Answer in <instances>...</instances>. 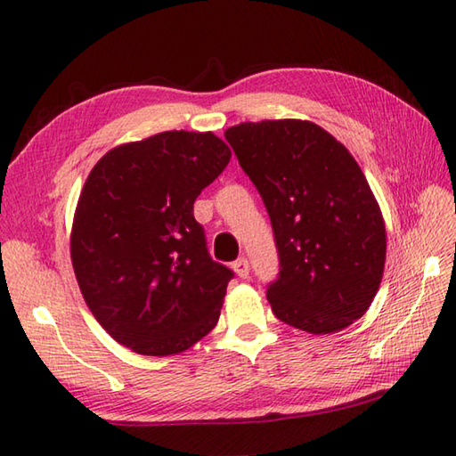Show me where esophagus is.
I'll return each instance as SVG.
<instances>
[{"mask_svg": "<svg viewBox=\"0 0 456 456\" xmlns=\"http://www.w3.org/2000/svg\"><path fill=\"white\" fill-rule=\"evenodd\" d=\"M233 270H235V274H237L239 278H247L248 273H250V266H248V263H247V258L235 260V263H233Z\"/></svg>", "mask_w": 456, "mask_h": 456, "instance_id": "esophagus-1", "label": "esophagus"}]
</instances>
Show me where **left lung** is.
I'll return each instance as SVG.
<instances>
[{
    "mask_svg": "<svg viewBox=\"0 0 456 456\" xmlns=\"http://www.w3.org/2000/svg\"><path fill=\"white\" fill-rule=\"evenodd\" d=\"M225 139L273 221L280 276L266 297L274 315L314 335L361 319L382 282L386 225L353 154L302 119L247 121Z\"/></svg>",
    "mask_w": 456,
    "mask_h": 456,
    "instance_id": "8db88e82",
    "label": "left lung"
}]
</instances>
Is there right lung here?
<instances>
[{"label": "right lung", "instance_id": "right-lung-1", "mask_svg": "<svg viewBox=\"0 0 456 456\" xmlns=\"http://www.w3.org/2000/svg\"><path fill=\"white\" fill-rule=\"evenodd\" d=\"M231 160L211 131H164L105 152L76 206L70 256L98 323L147 356L216 327L233 273L208 253L193 201Z\"/></svg>", "mask_w": 456, "mask_h": 456}]
</instances>
